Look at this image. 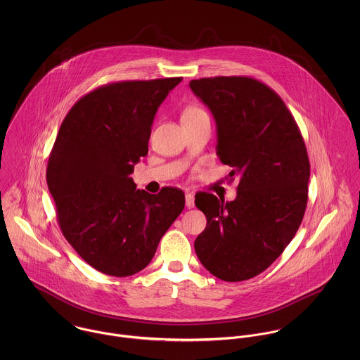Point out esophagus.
Wrapping results in <instances>:
<instances>
[{"instance_id":"esophagus-1","label":"esophagus","mask_w":360,"mask_h":360,"mask_svg":"<svg viewBox=\"0 0 360 360\" xmlns=\"http://www.w3.org/2000/svg\"><path fill=\"white\" fill-rule=\"evenodd\" d=\"M186 206L187 207H194V194H191V193L186 194Z\"/></svg>"}]
</instances>
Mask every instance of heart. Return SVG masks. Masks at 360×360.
Returning <instances> with one entry per match:
<instances>
[{"mask_svg":"<svg viewBox=\"0 0 360 360\" xmlns=\"http://www.w3.org/2000/svg\"><path fill=\"white\" fill-rule=\"evenodd\" d=\"M202 113H205L201 108H198V106H190V108H187L186 110H184V113H183V117H191V116H198V115H202Z\"/></svg>","mask_w":360,"mask_h":360,"instance_id":"b5f03b06","label":"heart"}]
</instances>
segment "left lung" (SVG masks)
<instances>
[{
	"mask_svg": "<svg viewBox=\"0 0 360 360\" xmlns=\"http://www.w3.org/2000/svg\"><path fill=\"white\" fill-rule=\"evenodd\" d=\"M212 110L217 155L238 179L237 198L198 193L205 213L197 257L213 276L244 281L264 271L298 231L308 204L310 163L300 127L281 97L248 76L191 80Z\"/></svg>",
	"mask_w": 360,
	"mask_h": 360,
	"instance_id": "1",
	"label": "left lung"
}]
</instances>
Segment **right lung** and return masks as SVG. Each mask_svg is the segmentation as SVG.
Listing matches in <instances>:
<instances>
[{"label": "right lung", "instance_id": "1", "mask_svg": "<svg viewBox=\"0 0 360 360\" xmlns=\"http://www.w3.org/2000/svg\"><path fill=\"white\" fill-rule=\"evenodd\" d=\"M181 77L126 80L83 96L65 116L47 165L63 237L103 274L127 277L154 257L183 212L180 188L136 190L130 174L148 154L155 113Z\"/></svg>", "mask_w": 360, "mask_h": 360}]
</instances>
